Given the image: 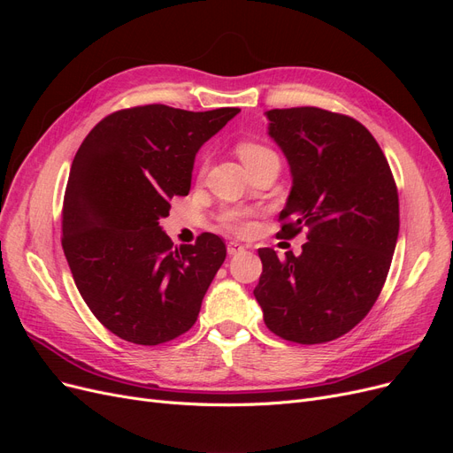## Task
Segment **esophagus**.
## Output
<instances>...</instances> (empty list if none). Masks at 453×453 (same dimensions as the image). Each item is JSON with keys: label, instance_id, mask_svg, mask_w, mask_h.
I'll list each match as a JSON object with an SVG mask.
<instances>
[{"label": "esophagus", "instance_id": "obj_1", "mask_svg": "<svg viewBox=\"0 0 453 453\" xmlns=\"http://www.w3.org/2000/svg\"><path fill=\"white\" fill-rule=\"evenodd\" d=\"M226 250H228V255H238V253L243 251L245 248H243V245H242L240 242H228Z\"/></svg>", "mask_w": 453, "mask_h": 453}]
</instances>
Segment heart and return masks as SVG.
<instances>
[{"label":"heart","mask_w":453,"mask_h":453,"mask_svg":"<svg viewBox=\"0 0 453 453\" xmlns=\"http://www.w3.org/2000/svg\"><path fill=\"white\" fill-rule=\"evenodd\" d=\"M236 153L240 157V160L243 162L245 168H253L257 166V164L260 162H266V160H278V155L273 153V150L270 147H266L265 143H258V142H253V140H242L238 142L236 145ZM223 223L236 230V232H245L250 228V223L245 221V217L242 211L238 210H228L223 213Z\"/></svg>","instance_id":"heart-1"}]
</instances>
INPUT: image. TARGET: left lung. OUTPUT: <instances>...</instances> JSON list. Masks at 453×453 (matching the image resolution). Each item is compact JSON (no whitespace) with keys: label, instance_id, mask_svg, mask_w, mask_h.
Instances as JSON below:
<instances>
[{"label":"left lung","instance_id":"1","mask_svg":"<svg viewBox=\"0 0 453 453\" xmlns=\"http://www.w3.org/2000/svg\"><path fill=\"white\" fill-rule=\"evenodd\" d=\"M268 135L289 162L293 187L280 234L308 228L298 257L263 248L255 298L273 334L323 344L374 306L399 236V195L374 135L319 107L266 111Z\"/></svg>","mask_w":453,"mask_h":453}]
</instances>
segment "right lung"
<instances>
[{
	"label": "right lung",
	"mask_w": 453,
	"mask_h": 453,
	"mask_svg": "<svg viewBox=\"0 0 453 453\" xmlns=\"http://www.w3.org/2000/svg\"><path fill=\"white\" fill-rule=\"evenodd\" d=\"M238 113L138 105L107 115L81 143L64 195L62 248L81 296L119 338L158 346L196 323L225 242L203 232L173 250L160 219L173 196L188 195L198 149Z\"/></svg>",
	"instance_id": "add662e5"
}]
</instances>
